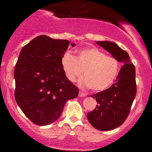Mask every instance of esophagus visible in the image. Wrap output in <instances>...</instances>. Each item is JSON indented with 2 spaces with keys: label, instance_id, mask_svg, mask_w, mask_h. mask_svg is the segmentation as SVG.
Listing matches in <instances>:
<instances>
[{
  "label": "esophagus",
  "instance_id": "1",
  "mask_svg": "<svg viewBox=\"0 0 152 152\" xmlns=\"http://www.w3.org/2000/svg\"><path fill=\"white\" fill-rule=\"evenodd\" d=\"M78 96H80V97H84V96H87V94H84V93L81 92V91H80V92H79V95H78Z\"/></svg>",
  "mask_w": 152,
  "mask_h": 152
}]
</instances>
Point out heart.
Here are the masks:
<instances>
[{
    "label": "heart",
    "mask_w": 152,
    "mask_h": 152,
    "mask_svg": "<svg viewBox=\"0 0 152 152\" xmlns=\"http://www.w3.org/2000/svg\"><path fill=\"white\" fill-rule=\"evenodd\" d=\"M61 67L68 80L75 82L84 72L80 84L91 90H107L114 83L119 75L120 64L116 58L107 56L97 48L81 49L77 57L68 52L61 58Z\"/></svg>",
    "instance_id": "b5f03b06"
}]
</instances>
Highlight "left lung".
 Wrapping results in <instances>:
<instances>
[{
	"instance_id": "obj_1",
	"label": "left lung",
	"mask_w": 152,
	"mask_h": 152,
	"mask_svg": "<svg viewBox=\"0 0 152 152\" xmlns=\"http://www.w3.org/2000/svg\"><path fill=\"white\" fill-rule=\"evenodd\" d=\"M96 44L123 64L110 88L91 96L98 104L87 115L88 121L96 129L109 131L121 126L129 113L136 94L135 68L128 53L115 42L96 41Z\"/></svg>"
}]
</instances>
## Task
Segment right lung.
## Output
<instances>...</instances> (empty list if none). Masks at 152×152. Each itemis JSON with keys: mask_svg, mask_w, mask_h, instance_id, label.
<instances>
[{"mask_svg": "<svg viewBox=\"0 0 152 152\" xmlns=\"http://www.w3.org/2000/svg\"><path fill=\"white\" fill-rule=\"evenodd\" d=\"M69 44L68 40L42 35L20 52L14 69V96L21 110L38 126L56 121L67 100L78 95V88L68 80L61 67Z\"/></svg>", "mask_w": 152, "mask_h": 152, "instance_id": "right-lung-1", "label": "right lung"}]
</instances>
